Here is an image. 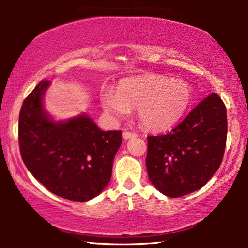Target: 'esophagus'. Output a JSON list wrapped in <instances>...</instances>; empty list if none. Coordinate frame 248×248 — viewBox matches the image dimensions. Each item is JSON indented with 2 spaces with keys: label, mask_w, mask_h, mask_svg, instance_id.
Listing matches in <instances>:
<instances>
[{
  "label": "esophagus",
  "mask_w": 248,
  "mask_h": 248,
  "mask_svg": "<svg viewBox=\"0 0 248 248\" xmlns=\"http://www.w3.org/2000/svg\"><path fill=\"white\" fill-rule=\"evenodd\" d=\"M123 137H124V139L128 140V139H131V138H135V137H137V133L130 132V131H124Z\"/></svg>",
  "instance_id": "34e87169"
}]
</instances>
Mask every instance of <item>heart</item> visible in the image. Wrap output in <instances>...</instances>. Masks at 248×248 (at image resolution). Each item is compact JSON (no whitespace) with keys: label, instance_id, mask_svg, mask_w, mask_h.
<instances>
[{"label":"heart","instance_id":"b5f03b06","mask_svg":"<svg viewBox=\"0 0 248 248\" xmlns=\"http://www.w3.org/2000/svg\"><path fill=\"white\" fill-rule=\"evenodd\" d=\"M100 101L105 111L116 119L137 108L143 127L161 131L175 124L186 113L192 101V89L186 80L145 75L123 79L116 93L110 90L101 93Z\"/></svg>","mask_w":248,"mask_h":248}]
</instances>
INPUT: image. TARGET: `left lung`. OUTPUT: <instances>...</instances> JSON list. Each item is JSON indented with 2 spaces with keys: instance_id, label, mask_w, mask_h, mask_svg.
I'll return each mask as SVG.
<instances>
[{
  "instance_id": "1",
  "label": "left lung",
  "mask_w": 248,
  "mask_h": 248,
  "mask_svg": "<svg viewBox=\"0 0 248 248\" xmlns=\"http://www.w3.org/2000/svg\"><path fill=\"white\" fill-rule=\"evenodd\" d=\"M226 137V107L211 93L171 132L148 136L145 164L151 183L170 198L201 188L221 166Z\"/></svg>"
}]
</instances>
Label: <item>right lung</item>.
<instances>
[{
    "instance_id": "obj_1",
    "label": "right lung",
    "mask_w": 248,
    "mask_h": 248,
    "mask_svg": "<svg viewBox=\"0 0 248 248\" xmlns=\"http://www.w3.org/2000/svg\"><path fill=\"white\" fill-rule=\"evenodd\" d=\"M48 85V80L39 81L19 111L23 162L52 193L72 201H88L109 183L123 132L100 130L86 115L58 123L50 120L43 107Z\"/></svg>"
}]
</instances>
